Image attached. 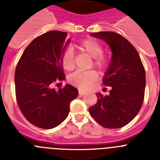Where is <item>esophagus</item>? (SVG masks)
<instances>
[{"label": "esophagus", "instance_id": "1", "mask_svg": "<svg viewBox=\"0 0 160 160\" xmlns=\"http://www.w3.org/2000/svg\"><path fill=\"white\" fill-rule=\"evenodd\" d=\"M78 94H79V95H84V94H86V91H84L83 90H81V89H79Z\"/></svg>", "mask_w": 160, "mask_h": 160}]
</instances>
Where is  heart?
Masks as SVG:
<instances>
[{
  "label": "heart",
  "mask_w": 160,
  "mask_h": 160,
  "mask_svg": "<svg viewBox=\"0 0 160 160\" xmlns=\"http://www.w3.org/2000/svg\"><path fill=\"white\" fill-rule=\"evenodd\" d=\"M80 51L86 53L87 56L94 59L93 64L95 67L102 70L107 66V58L102 55L103 47L98 41L89 38L82 41L78 45ZM61 62L63 69L67 71L73 70L74 68V56L70 49H67L63 52L61 57ZM98 74L94 71H76L71 73L68 81L74 87L80 89H87L91 83L97 79Z\"/></svg>",
  "instance_id": "b5f03b06"
}]
</instances>
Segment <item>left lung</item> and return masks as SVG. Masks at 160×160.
<instances>
[{
    "label": "left lung",
    "mask_w": 160,
    "mask_h": 160,
    "mask_svg": "<svg viewBox=\"0 0 160 160\" xmlns=\"http://www.w3.org/2000/svg\"><path fill=\"white\" fill-rule=\"evenodd\" d=\"M104 41L111 49V61L102 78L111 87L110 94L97 93L96 104L89 108L90 115L103 128H122L140 111L145 93L146 74L135 48L117 32L90 33Z\"/></svg>",
    "instance_id": "left-lung-1"
}]
</instances>
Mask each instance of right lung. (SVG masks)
Listing matches in <instances>:
<instances>
[{"mask_svg":"<svg viewBox=\"0 0 160 160\" xmlns=\"http://www.w3.org/2000/svg\"><path fill=\"white\" fill-rule=\"evenodd\" d=\"M67 32L49 31L31 42L22 53L15 71L17 102L25 118L43 129L61 124L70 111V102L78 90L66 84L58 90L52 88L66 78L61 57L70 39Z\"/></svg>","mask_w":160,"mask_h":160,"instance_id":"obj_1","label":"right lung"}]
</instances>
